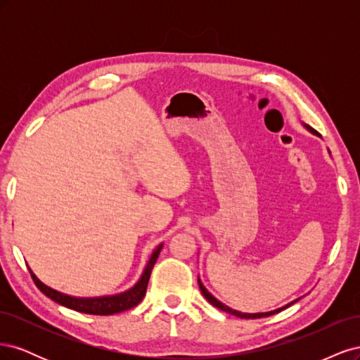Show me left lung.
<instances>
[{
	"label": "left lung",
	"instance_id": "obj_1",
	"mask_svg": "<svg viewBox=\"0 0 360 360\" xmlns=\"http://www.w3.org/2000/svg\"><path fill=\"white\" fill-rule=\"evenodd\" d=\"M304 127H307L311 134H314V135H317V132H315V130L312 129V127H309V126H307L304 124ZM198 285H200V290H201V292H202V296L209 300L213 307H216V308H219L221 311H225V312H228V314H231V315H236V317H240V319H261V317H269V315H274V314H276V312H279V311H282V309H285V308H288L290 304H292L294 302H291V303H288V304H285V307H282V308H278V309H275V311H270V312H257V314H248V312H240V311H236V309H231L230 307H226V304H224L222 302H219L217 300L213 294L207 290L204 285H202V282H201V279L198 278ZM299 300V299H297Z\"/></svg>",
	"mask_w": 360,
	"mask_h": 360
}]
</instances>
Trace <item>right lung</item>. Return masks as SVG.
<instances>
[{"label": "right lung", "instance_id": "1", "mask_svg": "<svg viewBox=\"0 0 360 360\" xmlns=\"http://www.w3.org/2000/svg\"><path fill=\"white\" fill-rule=\"evenodd\" d=\"M163 243H160L151 254L148 263L143 271V275L138 279L136 284L129 288L127 291H123L120 294H112V296H101V297H75V296H69V294L60 292L57 290H53L51 287H48L43 282L32 274V270L28 267L30 274L34 284L37 285V288L45 294L46 297H49L51 300L57 302L58 304H63L69 309L78 311V312H84V314H91V315H112V314H118L127 311L130 308L136 307V304L144 299L146 291H147V285H148V279L151 275V270H153V266L156 264L158 257L160 254Z\"/></svg>", "mask_w": 360, "mask_h": 360}]
</instances>
